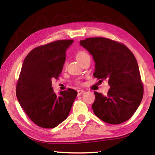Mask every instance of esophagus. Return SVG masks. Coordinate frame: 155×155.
I'll list each match as a JSON object with an SVG mask.
<instances>
[{"label":"esophagus","mask_w":155,"mask_h":155,"mask_svg":"<svg viewBox=\"0 0 155 155\" xmlns=\"http://www.w3.org/2000/svg\"><path fill=\"white\" fill-rule=\"evenodd\" d=\"M84 92V90H81V89H80V90H78V95H80V94H83Z\"/></svg>","instance_id":"esophagus-1"}]
</instances>
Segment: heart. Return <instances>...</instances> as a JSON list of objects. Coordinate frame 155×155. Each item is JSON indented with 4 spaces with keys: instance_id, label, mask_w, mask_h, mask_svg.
<instances>
[{
    "instance_id": "b5f03b06",
    "label": "heart",
    "mask_w": 155,
    "mask_h": 155,
    "mask_svg": "<svg viewBox=\"0 0 155 155\" xmlns=\"http://www.w3.org/2000/svg\"><path fill=\"white\" fill-rule=\"evenodd\" d=\"M89 56V55L87 54L86 52L79 51V52L77 53V54H76L75 57H76V59H77V61H78V62L80 63L84 58H85L86 56Z\"/></svg>"
}]
</instances>
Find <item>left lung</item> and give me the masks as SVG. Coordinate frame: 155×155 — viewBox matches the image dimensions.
<instances>
[{"mask_svg": "<svg viewBox=\"0 0 155 155\" xmlns=\"http://www.w3.org/2000/svg\"><path fill=\"white\" fill-rule=\"evenodd\" d=\"M80 44L92 55L95 63L94 78L107 79L110 89L107 96L94 92L93 111L110 124L128 120L143 97L139 67L134 55L126 46L102 37L87 38Z\"/></svg>", "mask_w": 155, "mask_h": 155, "instance_id": "8db88e82", "label": "left lung"}]
</instances>
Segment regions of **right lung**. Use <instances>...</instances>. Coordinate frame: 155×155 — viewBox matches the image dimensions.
I'll use <instances>...</instances> for the list:
<instances>
[{
    "label": "right lung",
    "mask_w": 155,
    "mask_h": 155,
    "mask_svg": "<svg viewBox=\"0 0 155 155\" xmlns=\"http://www.w3.org/2000/svg\"><path fill=\"white\" fill-rule=\"evenodd\" d=\"M73 40H58L31 50L25 58L16 87L18 100L28 117L41 128H54L66 119L77 97L73 89L58 95L52 88Z\"/></svg>",
    "instance_id": "right-lung-1"
}]
</instances>
